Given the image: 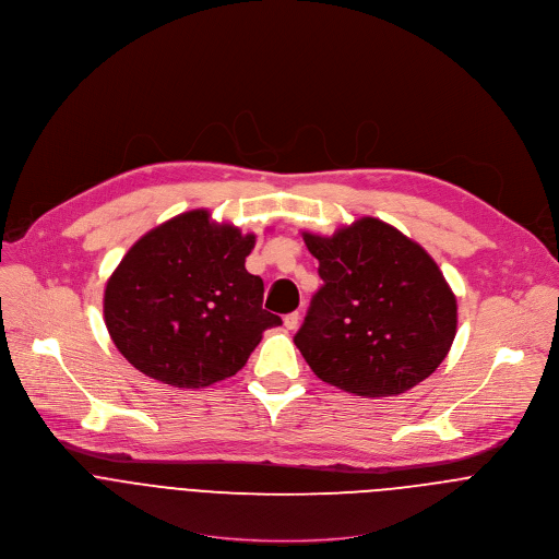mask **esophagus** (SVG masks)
<instances>
[{"instance_id": "34e87169", "label": "esophagus", "mask_w": 559, "mask_h": 559, "mask_svg": "<svg viewBox=\"0 0 559 559\" xmlns=\"http://www.w3.org/2000/svg\"><path fill=\"white\" fill-rule=\"evenodd\" d=\"M299 319H301V317H299V312H290V314H286V317H284V325H286L288 330H295V328L299 325Z\"/></svg>"}]
</instances>
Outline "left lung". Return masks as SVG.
Instances as JSON below:
<instances>
[{"mask_svg": "<svg viewBox=\"0 0 559 559\" xmlns=\"http://www.w3.org/2000/svg\"><path fill=\"white\" fill-rule=\"evenodd\" d=\"M323 286L295 345L323 382L362 397L426 380L456 334V297L437 262L395 227L365 216L334 236L304 231Z\"/></svg>", "mask_w": 559, "mask_h": 559, "instance_id": "left-lung-1", "label": "left lung"}]
</instances>
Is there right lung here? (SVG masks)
Segmentation results:
<instances>
[{"mask_svg":"<svg viewBox=\"0 0 559 559\" xmlns=\"http://www.w3.org/2000/svg\"><path fill=\"white\" fill-rule=\"evenodd\" d=\"M253 234L179 214L142 236L105 288V323L142 373L203 389L240 371L282 319L262 308L264 284L245 269Z\"/></svg>","mask_w":559,"mask_h":559,"instance_id":"right-lung-1","label":"right lung"}]
</instances>
